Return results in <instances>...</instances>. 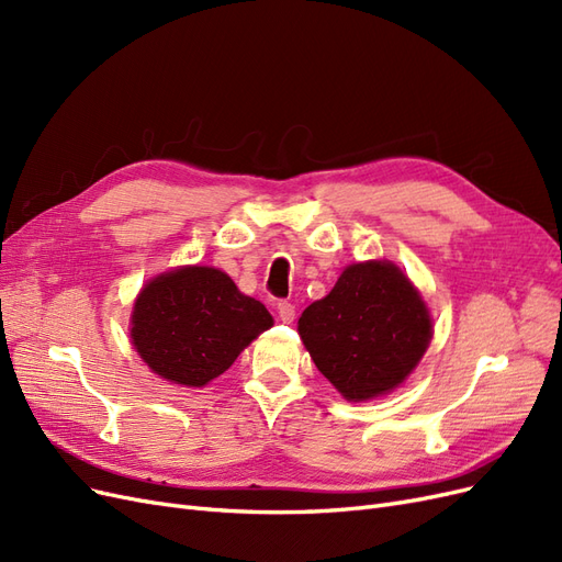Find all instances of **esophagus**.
<instances>
[{
	"mask_svg": "<svg viewBox=\"0 0 562 562\" xmlns=\"http://www.w3.org/2000/svg\"><path fill=\"white\" fill-rule=\"evenodd\" d=\"M277 314H279V318L283 323H293V318H295V304L288 302V300L277 302Z\"/></svg>",
	"mask_w": 562,
	"mask_h": 562,
	"instance_id": "esophagus-1",
	"label": "esophagus"
}]
</instances>
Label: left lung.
I'll return each mask as SVG.
<instances>
[{
  "instance_id": "8db88e82",
  "label": "left lung",
  "mask_w": 562,
  "mask_h": 562,
  "mask_svg": "<svg viewBox=\"0 0 562 562\" xmlns=\"http://www.w3.org/2000/svg\"><path fill=\"white\" fill-rule=\"evenodd\" d=\"M312 361L347 401L394 391L431 342L427 302L386 260L349 265L333 291L297 321Z\"/></svg>"
}]
</instances>
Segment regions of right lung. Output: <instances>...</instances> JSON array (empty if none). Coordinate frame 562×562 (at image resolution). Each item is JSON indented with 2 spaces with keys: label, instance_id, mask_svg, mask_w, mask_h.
Here are the masks:
<instances>
[{
  "label": "right lung",
  "instance_id": "1",
  "mask_svg": "<svg viewBox=\"0 0 562 562\" xmlns=\"http://www.w3.org/2000/svg\"><path fill=\"white\" fill-rule=\"evenodd\" d=\"M274 326L265 304L244 295L215 267H178L143 285L131 314V342L159 378L203 386Z\"/></svg>",
  "mask_w": 562,
  "mask_h": 562
}]
</instances>
